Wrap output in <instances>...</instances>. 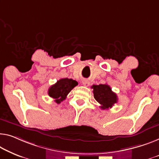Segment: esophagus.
Listing matches in <instances>:
<instances>
[{"mask_svg": "<svg viewBox=\"0 0 159 159\" xmlns=\"http://www.w3.org/2000/svg\"><path fill=\"white\" fill-rule=\"evenodd\" d=\"M82 84L85 86H89V85H90V82L88 80H84L82 81Z\"/></svg>", "mask_w": 159, "mask_h": 159, "instance_id": "esophagus-1", "label": "esophagus"}]
</instances>
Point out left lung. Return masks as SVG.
I'll list each match as a JSON object with an SVG mask.
<instances>
[{"label": "left lung", "instance_id": "obj_1", "mask_svg": "<svg viewBox=\"0 0 159 159\" xmlns=\"http://www.w3.org/2000/svg\"><path fill=\"white\" fill-rule=\"evenodd\" d=\"M93 89L94 98L101 104V109H108L112 108L117 103L116 94L113 93L111 87L107 84L93 85L91 87Z\"/></svg>", "mask_w": 159, "mask_h": 159}]
</instances>
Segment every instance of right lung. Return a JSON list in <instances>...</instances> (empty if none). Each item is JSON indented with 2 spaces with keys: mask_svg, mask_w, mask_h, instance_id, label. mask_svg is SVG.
<instances>
[{
  "mask_svg": "<svg viewBox=\"0 0 159 159\" xmlns=\"http://www.w3.org/2000/svg\"><path fill=\"white\" fill-rule=\"evenodd\" d=\"M78 85V82L71 79H61L48 89L50 97L55 99V102L61 103L66 98L70 91Z\"/></svg>",
  "mask_w": 159,
  "mask_h": 159,
  "instance_id": "1",
  "label": "right lung"
}]
</instances>
